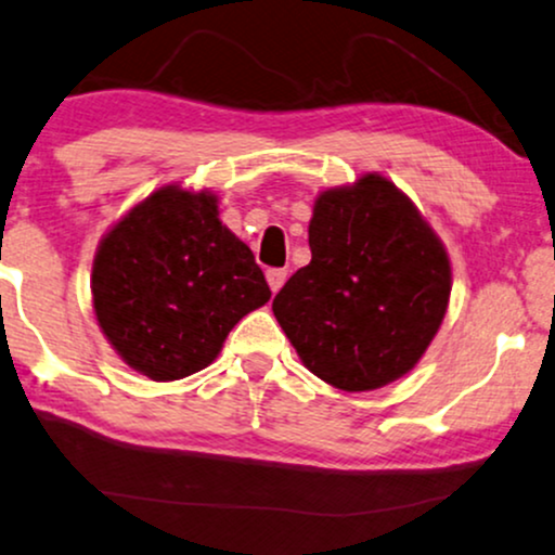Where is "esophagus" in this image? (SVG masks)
Here are the masks:
<instances>
[{
	"label": "esophagus",
	"mask_w": 555,
	"mask_h": 555,
	"mask_svg": "<svg viewBox=\"0 0 555 555\" xmlns=\"http://www.w3.org/2000/svg\"><path fill=\"white\" fill-rule=\"evenodd\" d=\"M266 282H269L271 292L276 294L286 282V269H269V271H266Z\"/></svg>",
	"instance_id": "1"
}]
</instances>
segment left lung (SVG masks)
Segmentation results:
<instances>
[{
	"label": "left lung",
	"instance_id": "8db88e82",
	"mask_svg": "<svg viewBox=\"0 0 555 555\" xmlns=\"http://www.w3.org/2000/svg\"><path fill=\"white\" fill-rule=\"evenodd\" d=\"M312 261L271 310L314 376L343 391L382 389L425 356L451 299L443 241L382 173L318 194Z\"/></svg>",
	"mask_w": 555,
	"mask_h": 555
}]
</instances>
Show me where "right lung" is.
I'll return each mask as SVG.
<instances>
[{"mask_svg":"<svg viewBox=\"0 0 555 555\" xmlns=\"http://www.w3.org/2000/svg\"><path fill=\"white\" fill-rule=\"evenodd\" d=\"M269 299L263 271L222 225L209 189L158 186L102 235L91 263L104 338L153 382L207 369L230 330Z\"/></svg>","mask_w":555,"mask_h":555,"instance_id":"1","label":"right lung"}]
</instances>
